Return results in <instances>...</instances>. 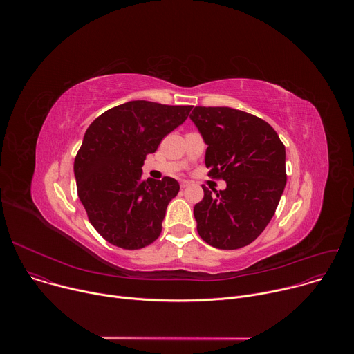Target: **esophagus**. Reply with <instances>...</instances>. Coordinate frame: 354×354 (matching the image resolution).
<instances>
[{
    "label": "esophagus",
    "mask_w": 354,
    "mask_h": 354,
    "mask_svg": "<svg viewBox=\"0 0 354 354\" xmlns=\"http://www.w3.org/2000/svg\"><path fill=\"white\" fill-rule=\"evenodd\" d=\"M189 185H190L189 180H180V187H182V189H186Z\"/></svg>",
    "instance_id": "1"
}]
</instances>
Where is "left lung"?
<instances>
[{
    "instance_id": "8db88e82",
    "label": "left lung",
    "mask_w": 354,
    "mask_h": 354,
    "mask_svg": "<svg viewBox=\"0 0 354 354\" xmlns=\"http://www.w3.org/2000/svg\"><path fill=\"white\" fill-rule=\"evenodd\" d=\"M192 122L207 144L209 176L225 180L193 209L201 239L218 249L255 241L270 223L283 194L286 148L265 120L232 108L196 106Z\"/></svg>"
}]
</instances>
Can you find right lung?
Segmentation results:
<instances>
[{"label": "right lung", "mask_w": 354, "mask_h": 354, "mask_svg": "<svg viewBox=\"0 0 354 354\" xmlns=\"http://www.w3.org/2000/svg\"><path fill=\"white\" fill-rule=\"evenodd\" d=\"M192 106L130 100L96 118L85 131L74 161L78 197L93 228L123 249H140L161 234L179 183L142 180L144 160L180 126Z\"/></svg>", "instance_id": "right-lung-1"}]
</instances>
